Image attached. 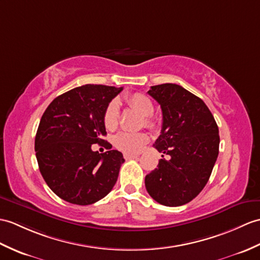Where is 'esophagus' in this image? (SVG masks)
Returning a JSON list of instances; mask_svg holds the SVG:
<instances>
[{"label": "esophagus", "mask_w": 260, "mask_h": 260, "mask_svg": "<svg viewBox=\"0 0 260 260\" xmlns=\"http://www.w3.org/2000/svg\"><path fill=\"white\" fill-rule=\"evenodd\" d=\"M138 155H132V154H124V158L125 159H134L137 158Z\"/></svg>", "instance_id": "obj_1"}]
</instances>
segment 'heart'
<instances>
[{"label": "heart", "instance_id": "b5f03b06", "mask_svg": "<svg viewBox=\"0 0 260 260\" xmlns=\"http://www.w3.org/2000/svg\"><path fill=\"white\" fill-rule=\"evenodd\" d=\"M126 101H127V104L132 108H134L135 111L145 117V125L148 128L156 127V122L150 117L154 113V105L148 96L141 93H135L129 95ZM118 117L119 103L117 100H113L108 103L105 107L104 114H103V122H104L105 127L108 129L115 128L118 124ZM147 143L148 136L145 133L120 132L114 137L115 146L125 153H138Z\"/></svg>", "mask_w": 260, "mask_h": 260}]
</instances>
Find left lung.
Returning <instances> with one entry per match:
<instances>
[{"instance_id":"obj_1","label":"left lung","mask_w":260,"mask_h":260,"mask_svg":"<svg viewBox=\"0 0 260 260\" xmlns=\"http://www.w3.org/2000/svg\"><path fill=\"white\" fill-rule=\"evenodd\" d=\"M148 94L162 112L161 132L154 147L171 158L159 160L145 177V186L157 203L182 206L208 182L219 152L218 126L206 104L177 84L152 86Z\"/></svg>"}]
</instances>
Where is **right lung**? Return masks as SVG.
I'll return each mask as SVG.
<instances>
[{"label": "right lung", "mask_w": 260, "mask_h": 260, "mask_svg": "<svg viewBox=\"0 0 260 260\" xmlns=\"http://www.w3.org/2000/svg\"><path fill=\"white\" fill-rule=\"evenodd\" d=\"M123 87L78 86L54 99L41 118L35 136L36 159L47 186L75 205H90L105 197L115 185L123 154L112 149L100 154L93 144L112 145L103 114Z\"/></svg>", "instance_id": "right-lung-1"}]
</instances>
